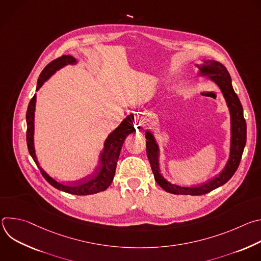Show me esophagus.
Returning a JSON list of instances; mask_svg holds the SVG:
<instances>
[{"label":"esophagus","mask_w":261,"mask_h":261,"mask_svg":"<svg viewBox=\"0 0 261 261\" xmlns=\"http://www.w3.org/2000/svg\"><path fill=\"white\" fill-rule=\"evenodd\" d=\"M136 124H137V127H140V128H144L145 126H147L148 122H150V118H148L146 115L144 114H139L137 117H136Z\"/></svg>","instance_id":"1"}]
</instances>
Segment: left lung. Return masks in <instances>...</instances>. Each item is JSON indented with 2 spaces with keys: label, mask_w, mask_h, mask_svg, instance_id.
Returning a JSON list of instances; mask_svg holds the SVG:
<instances>
[{
  "label": "left lung",
  "mask_w": 261,
  "mask_h": 261,
  "mask_svg": "<svg viewBox=\"0 0 261 261\" xmlns=\"http://www.w3.org/2000/svg\"><path fill=\"white\" fill-rule=\"evenodd\" d=\"M198 69V76L207 77L220 89L223 97L225 99L229 116H230V146L229 157L222 171L213 177L211 180L203 182L195 187H182L167 180L161 173L159 167L160 148L151 131L145 132L146 138V155L150 161L156 181L162 189L171 194L179 195H202L220 187L227 182L237 171L247 139V126L244 119L243 106L236 94L229 72L221 63L213 60H204L202 64H195Z\"/></svg>",
  "instance_id": "1"
}]
</instances>
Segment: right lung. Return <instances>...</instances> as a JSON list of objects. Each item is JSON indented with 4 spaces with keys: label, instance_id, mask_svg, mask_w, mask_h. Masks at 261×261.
<instances>
[{
    "label": "right lung",
    "instance_id": "add662e5",
    "mask_svg": "<svg viewBox=\"0 0 261 261\" xmlns=\"http://www.w3.org/2000/svg\"><path fill=\"white\" fill-rule=\"evenodd\" d=\"M79 63V60L69 55H64L57 60L50 62L41 72L39 75L38 82H37L36 92H38L39 89L43 86V84L49 80L54 74L67 65H75ZM35 109H36V94L31 99L28 110H27V143L28 150L35 161L36 165L38 166L41 171L43 177L55 187L56 189L74 195H91L102 192L106 190L110 184L113 182L116 167L118 163V159L121 153V148L126 137L134 131L133 120L134 116L131 114L127 116L123 122L113 131L108 134L107 138L104 141L103 150L100 153L99 160L97 166L90 177H87L76 185H65L59 182L55 178H53L39 164L37 160L35 145H34V132H35Z\"/></svg>",
    "mask_w": 261,
    "mask_h": 261
}]
</instances>
